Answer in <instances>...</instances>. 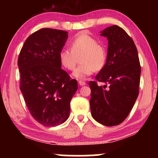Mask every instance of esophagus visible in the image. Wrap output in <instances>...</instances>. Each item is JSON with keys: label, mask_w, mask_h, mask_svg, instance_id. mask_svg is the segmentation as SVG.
<instances>
[{"label": "esophagus", "mask_w": 158, "mask_h": 158, "mask_svg": "<svg viewBox=\"0 0 158 158\" xmlns=\"http://www.w3.org/2000/svg\"><path fill=\"white\" fill-rule=\"evenodd\" d=\"M79 84L80 85H81V86H83V85H85V82L84 81H79Z\"/></svg>", "instance_id": "34e87169"}]
</instances>
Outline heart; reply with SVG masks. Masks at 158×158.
Masks as SVG:
<instances>
[{"instance_id": "1", "label": "heart", "mask_w": 158, "mask_h": 158, "mask_svg": "<svg viewBox=\"0 0 158 158\" xmlns=\"http://www.w3.org/2000/svg\"><path fill=\"white\" fill-rule=\"evenodd\" d=\"M71 49H63L59 53L60 61L69 70L75 68L77 58L80 56L82 63L73 73V77L84 80L91 75L95 70H100L106 62L107 52L105 47L98 43L97 39L85 32L77 35L70 42Z\"/></svg>"}]
</instances>
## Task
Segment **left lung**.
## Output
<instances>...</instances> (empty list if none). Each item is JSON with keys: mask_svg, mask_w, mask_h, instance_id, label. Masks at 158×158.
Wrapping results in <instances>:
<instances>
[{"mask_svg": "<svg viewBox=\"0 0 158 158\" xmlns=\"http://www.w3.org/2000/svg\"><path fill=\"white\" fill-rule=\"evenodd\" d=\"M108 40L104 68L95 77L103 86L90 81V107L93 118L106 126L121 123L132 110L139 95L141 66L132 39L122 28L109 26L100 32Z\"/></svg>", "mask_w": 158, "mask_h": 158, "instance_id": "1", "label": "left lung"}]
</instances>
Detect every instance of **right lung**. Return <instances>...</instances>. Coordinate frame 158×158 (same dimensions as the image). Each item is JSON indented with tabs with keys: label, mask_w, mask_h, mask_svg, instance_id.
<instances>
[{
	"label": "right lung",
	"mask_w": 158,
	"mask_h": 158,
	"mask_svg": "<svg viewBox=\"0 0 158 158\" xmlns=\"http://www.w3.org/2000/svg\"><path fill=\"white\" fill-rule=\"evenodd\" d=\"M68 34L42 28L26 39L19 56L20 90L32 116L46 127L67 121L77 90V81L61 69L59 58Z\"/></svg>",
	"instance_id": "1"
}]
</instances>
